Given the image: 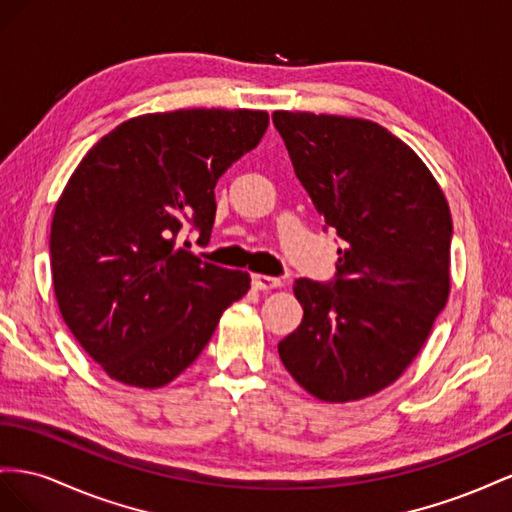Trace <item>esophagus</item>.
<instances>
[{"instance_id": "34e87169", "label": "esophagus", "mask_w": 512, "mask_h": 512, "mask_svg": "<svg viewBox=\"0 0 512 512\" xmlns=\"http://www.w3.org/2000/svg\"><path fill=\"white\" fill-rule=\"evenodd\" d=\"M253 285L259 291H272V289H279L283 283L281 279H274V276H266V274H255L253 276Z\"/></svg>"}]
</instances>
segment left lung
Segmentation results:
<instances>
[{
	"instance_id": "8db88e82",
	"label": "left lung",
	"mask_w": 512,
	"mask_h": 512,
	"mask_svg": "<svg viewBox=\"0 0 512 512\" xmlns=\"http://www.w3.org/2000/svg\"><path fill=\"white\" fill-rule=\"evenodd\" d=\"M315 210L343 240L337 279L294 283L302 324L279 343L289 375L326 403L397 382L450 294L452 218L422 158L362 118L274 111Z\"/></svg>"
}]
</instances>
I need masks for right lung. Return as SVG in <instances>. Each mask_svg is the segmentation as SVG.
Here are the masks:
<instances>
[{
  "mask_svg": "<svg viewBox=\"0 0 512 512\" xmlns=\"http://www.w3.org/2000/svg\"><path fill=\"white\" fill-rule=\"evenodd\" d=\"M268 113L178 109L115 126L55 203L51 272L72 337L115 382L163 388L191 367L251 276L178 244L210 240L218 178L257 148Z\"/></svg>",
  "mask_w": 512,
  "mask_h": 512,
  "instance_id": "add662e5",
  "label": "right lung"
}]
</instances>
